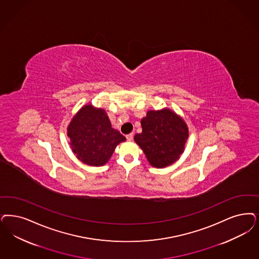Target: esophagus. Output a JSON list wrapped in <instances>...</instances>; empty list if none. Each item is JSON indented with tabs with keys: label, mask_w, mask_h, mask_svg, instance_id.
I'll return each mask as SVG.
<instances>
[{
	"label": "esophagus",
	"mask_w": 259,
	"mask_h": 259,
	"mask_svg": "<svg viewBox=\"0 0 259 259\" xmlns=\"http://www.w3.org/2000/svg\"><path fill=\"white\" fill-rule=\"evenodd\" d=\"M133 137H134V136H133L132 133H131V134L126 135V139H127V141H129V142H131V141L133 140Z\"/></svg>",
	"instance_id": "1"
}]
</instances>
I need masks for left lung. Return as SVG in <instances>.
Segmentation results:
<instances>
[{
	"label": "left lung",
	"instance_id": "8db88e82",
	"mask_svg": "<svg viewBox=\"0 0 259 259\" xmlns=\"http://www.w3.org/2000/svg\"><path fill=\"white\" fill-rule=\"evenodd\" d=\"M143 132L135 136L152 166L162 168L175 162L184 152L188 126L168 109L148 111L142 119Z\"/></svg>",
	"mask_w": 259,
	"mask_h": 259
}]
</instances>
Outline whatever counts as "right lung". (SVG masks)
I'll return each mask as SVG.
<instances>
[{
  "instance_id": "obj_1",
  "label": "right lung",
  "mask_w": 259,
  "mask_h": 259,
  "mask_svg": "<svg viewBox=\"0 0 259 259\" xmlns=\"http://www.w3.org/2000/svg\"><path fill=\"white\" fill-rule=\"evenodd\" d=\"M72 151L86 164H105L125 137L112 128L107 114L91 105L81 108L68 127Z\"/></svg>"
}]
</instances>
